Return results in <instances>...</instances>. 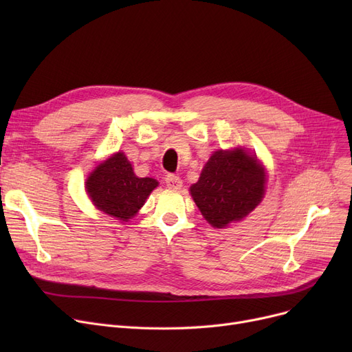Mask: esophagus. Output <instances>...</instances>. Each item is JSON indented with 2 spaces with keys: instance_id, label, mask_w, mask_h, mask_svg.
<instances>
[{
  "instance_id": "34e87169",
  "label": "esophagus",
  "mask_w": 352,
  "mask_h": 352,
  "mask_svg": "<svg viewBox=\"0 0 352 352\" xmlns=\"http://www.w3.org/2000/svg\"><path fill=\"white\" fill-rule=\"evenodd\" d=\"M165 184L166 187H168L170 190H179L182 187V179L177 175H173V174H168L165 177Z\"/></svg>"
}]
</instances>
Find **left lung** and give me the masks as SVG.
<instances>
[{
	"mask_svg": "<svg viewBox=\"0 0 352 352\" xmlns=\"http://www.w3.org/2000/svg\"><path fill=\"white\" fill-rule=\"evenodd\" d=\"M267 173L243 148L215 151L190 187L197 207L214 228L245 218L264 198Z\"/></svg>",
	"mask_w": 352,
	"mask_h": 352,
	"instance_id": "8db88e82",
	"label": "left lung"
}]
</instances>
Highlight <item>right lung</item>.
<instances>
[{"label":"right lung","mask_w":352,"mask_h":352,"mask_svg":"<svg viewBox=\"0 0 352 352\" xmlns=\"http://www.w3.org/2000/svg\"><path fill=\"white\" fill-rule=\"evenodd\" d=\"M157 187V179L134 174L124 153H116L102 161L85 181L92 204L121 223L131 219Z\"/></svg>","instance_id":"1"}]
</instances>
